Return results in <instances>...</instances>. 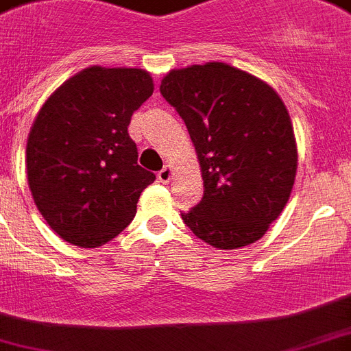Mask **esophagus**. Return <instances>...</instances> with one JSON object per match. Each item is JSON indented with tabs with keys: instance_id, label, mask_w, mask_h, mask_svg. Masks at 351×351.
<instances>
[{
	"instance_id": "34e87169",
	"label": "esophagus",
	"mask_w": 351,
	"mask_h": 351,
	"mask_svg": "<svg viewBox=\"0 0 351 351\" xmlns=\"http://www.w3.org/2000/svg\"><path fill=\"white\" fill-rule=\"evenodd\" d=\"M157 176H158V180H160L162 184H167V182L171 180V176H173V171H171L169 166L162 167V169L158 171Z\"/></svg>"
}]
</instances>
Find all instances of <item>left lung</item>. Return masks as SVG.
I'll list each match as a JSON object with an SVG mask.
<instances>
[{"label":"left lung","mask_w":351,"mask_h":351,"mask_svg":"<svg viewBox=\"0 0 351 351\" xmlns=\"http://www.w3.org/2000/svg\"><path fill=\"white\" fill-rule=\"evenodd\" d=\"M160 94L184 119L198 153L203 198L182 219L214 248L258 241L284 210L298 152L280 96L223 62L171 71Z\"/></svg>","instance_id":"obj_1"}]
</instances>
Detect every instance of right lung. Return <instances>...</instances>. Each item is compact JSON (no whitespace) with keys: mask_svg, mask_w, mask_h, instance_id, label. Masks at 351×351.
Returning a JSON list of instances; mask_svg holds the SVG:
<instances>
[{"mask_svg":"<svg viewBox=\"0 0 351 351\" xmlns=\"http://www.w3.org/2000/svg\"><path fill=\"white\" fill-rule=\"evenodd\" d=\"M153 94L143 69L89 67L40 108L26 144L35 205L67 243L96 248L125 230L155 173L137 164L132 114Z\"/></svg>","mask_w":351,"mask_h":351,"instance_id":"obj_1","label":"right lung"}]
</instances>
